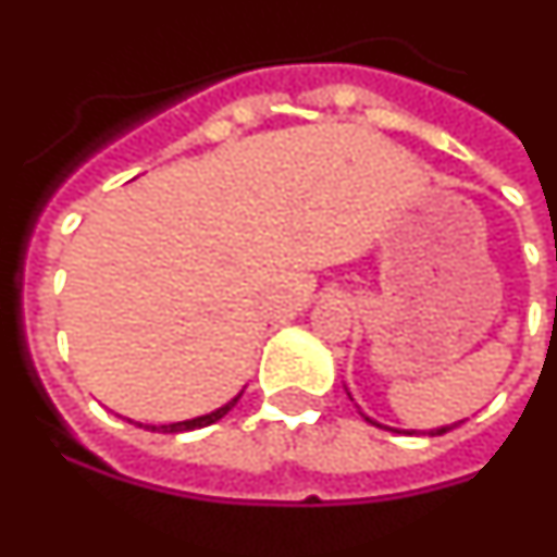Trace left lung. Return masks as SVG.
<instances>
[{
    "label": "left lung",
    "instance_id": "obj_1",
    "mask_svg": "<svg viewBox=\"0 0 557 557\" xmlns=\"http://www.w3.org/2000/svg\"><path fill=\"white\" fill-rule=\"evenodd\" d=\"M366 420H371V418H366ZM371 423L379 425V429H387V425L376 423V420H371ZM454 425H459V423H454ZM454 425H443V429H434V431H429V434H431V436H434V434H445V431H450V429H454ZM389 431H393V429H389Z\"/></svg>",
    "mask_w": 557,
    "mask_h": 557
}]
</instances>
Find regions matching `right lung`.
<instances>
[{
  "label": "right lung",
  "mask_w": 557,
  "mask_h": 557,
  "mask_svg": "<svg viewBox=\"0 0 557 557\" xmlns=\"http://www.w3.org/2000/svg\"><path fill=\"white\" fill-rule=\"evenodd\" d=\"M244 393V389H242ZM242 393H238L236 398H231V401L225 404V407L214 409V412H208V414H200V418H191V420H181V423H168V425H145V429L150 431H161V434H178V431H195V429H202V425H211L216 423V420L225 418L227 412H231L233 407L238 404V398H242ZM139 429H143V423H139Z\"/></svg>",
  "instance_id": "right-lung-1"
}]
</instances>
